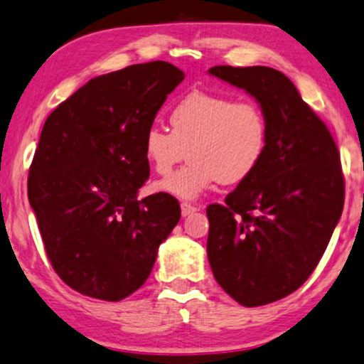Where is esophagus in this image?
<instances>
[{"mask_svg":"<svg viewBox=\"0 0 364 364\" xmlns=\"http://www.w3.org/2000/svg\"><path fill=\"white\" fill-rule=\"evenodd\" d=\"M198 210H200V208L195 205H190V203H181V215L183 216H190Z\"/></svg>","mask_w":364,"mask_h":364,"instance_id":"34e87169","label":"esophagus"}]
</instances>
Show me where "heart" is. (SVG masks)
<instances>
[{"mask_svg": "<svg viewBox=\"0 0 364 364\" xmlns=\"http://www.w3.org/2000/svg\"><path fill=\"white\" fill-rule=\"evenodd\" d=\"M169 124L171 132L149 126L143 154L154 173L168 174L188 151V164L154 185L181 200H196L218 181H245L268 149V119L255 101L193 91L174 105Z\"/></svg>", "mask_w": 364, "mask_h": 364, "instance_id": "obj_1", "label": "heart"}]
</instances>
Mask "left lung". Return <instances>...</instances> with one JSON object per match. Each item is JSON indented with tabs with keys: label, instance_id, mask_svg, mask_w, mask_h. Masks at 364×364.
Listing matches in <instances>:
<instances>
[{
	"label": "left lung",
	"instance_id": "obj_1",
	"mask_svg": "<svg viewBox=\"0 0 364 364\" xmlns=\"http://www.w3.org/2000/svg\"><path fill=\"white\" fill-rule=\"evenodd\" d=\"M268 119L259 168L206 208L208 259L218 284L243 306L288 296L316 268L340 221L345 178L336 143L289 77L268 66H213Z\"/></svg>",
	"mask_w": 364,
	"mask_h": 364
}]
</instances>
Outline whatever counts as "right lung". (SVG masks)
I'll list each match as a JSON object with an SVG mask.
<instances>
[{
	"mask_svg": "<svg viewBox=\"0 0 364 364\" xmlns=\"http://www.w3.org/2000/svg\"><path fill=\"white\" fill-rule=\"evenodd\" d=\"M185 73L166 61L96 76L46 118L28 176L48 259L75 291L119 301L141 288L181 218L149 176L143 134Z\"/></svg>",
	"mask_w": 364,
	"mask_h": 364,
	"instance_id": "obj_1",
	"label": "right lung"
}]
</instances>
